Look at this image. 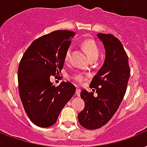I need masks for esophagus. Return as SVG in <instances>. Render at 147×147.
Here are the masks:
<instances>
[{
  "label": "esophagus",
  "instance_id": "esophagus-1",
  "mask_svg": "<svg viewBox=\"0 0 147 147\" xmlns=\"http://www.w3.org/2000/svg\"><path fill=\"white\" fill-rule=\"evenodd\" d=\"M80 93H81V90H79V89H76V95L79 96H80Z\"/></svg>",
  "mask_w": 147,
  "mask_h": 147
}]
</instances>
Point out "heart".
Segmentation results:
<instances>
[{
    "label": "heart",
    "instance_id": "1",
    "mask_svg": "<svg viewBox=\"0 0 147 147\" xmlns=\"http://www.w3.org/2000/svg\"><path fill=\"white\" fill-rule=\"evenodd\" d=\"M82 48H83L84 51L86 52V54L90 61L97 59L100 51H99L97 44L94 40H90V39L86 40L82 42ZM71 52H72V47L69 46L66 50L65 56H64V60H65V63H68L70 61L71 57ZM89 77H90L89 74L77 72L71 76V79L77 84H82L86 80H87Z\"/></svg>",
    "mask_w": 147,
    "mask_h": 147
}]
</instances>
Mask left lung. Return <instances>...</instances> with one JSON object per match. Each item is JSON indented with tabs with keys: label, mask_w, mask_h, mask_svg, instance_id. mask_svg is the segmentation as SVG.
Wrapping results in <instances>:
<instances>
[{
	"label": "left lung",
	"mask_w": 147,
	"mask_h": 147,
	"mask_svg": "<svg viewBox=\"0 0 147 147\" xmlns=\"http://www.w3.org/2000/svg\"><path fill=\"white\" fill-rule=\"evenodd\" d=\"M104 43L106 57L104 65L90 82V87L97 93L82 90L80 96L85 107L78 115L85 129H100L111 120L125 94L130 77L129 58L122 44L111 34L97 33Z\"/></svg>",
	"instance_id": "8db88e82"
}]
</instances>
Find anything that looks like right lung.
I'll return each instance as SVG.
<instances>
[{"instance_id":"right-lung-1","label":"right lung","mask_w":147,"mask_h":147,"mask_svg":"<svg viewBox=\"0 0 147 147\" xmlns=\"http://www.w3.org/2000/svg\"><path fill=\"white\" fill-rule=\"evenodd\" d=\"M76 32L57 30L32 42L24 53L18 70V91L23 107L36 125L47 128L56 123L62 108L76 92L68 82L55 86L51 76H59L64 56Z\"/></svg>"}]
</instances>
